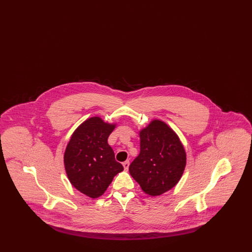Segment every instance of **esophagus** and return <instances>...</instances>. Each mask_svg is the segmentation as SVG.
Here are the masks:
<instances>
[{"label":"esophagus","instance_id":"obj_1","mask_svg":"<svg viewBox=\"0 0 252 252\" xmlns=\"http://www.w3.org/2000/svg\"><path fill=\"white\" fill-rule=\"evenodd\" d=\"M123 166H124L126 171H127V170H128V167H129V160H126V161H124V162H123Z\"/></svg>","mask_w":252,"mask_h":252}]
</instances>
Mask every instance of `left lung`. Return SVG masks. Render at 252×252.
<instances>
[{
    "label": "left lung",
    "instance_id": "1",
    "mask_svg": "<svg viewBox=\"0 0 252 252\" xmlns=\"http://www.w3.org/2000/svg\"><path fill=\"white\" fill-rule=\"evenodd\" d=\"M140 154L129 173L142 190L151 196L174 188L186 166V152L179 136L162 121L152 120L140 131Z\"/></svg>",
    "mask_w": 252,
    "mask_h": 252
}]
</instances>
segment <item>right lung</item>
Instances as JSON below:
<instances>
[{"label": "right lung", "mask_w": 252, "mask_h": 252, "mask_svg": "<svg viewBox=\"0 0 252 252\" xmlns=\"http://www.w3.org/2000/svg\"><path fill=\"white\" fill-rule=\"evenodd\" d=\"M116 127L94 116L84 121L72 133L64 153V166L72 186L91 198L101 196L113 178L124 170L108 144Z\"/></svg>", "instance_id": "add662e5"}]
</instances>
